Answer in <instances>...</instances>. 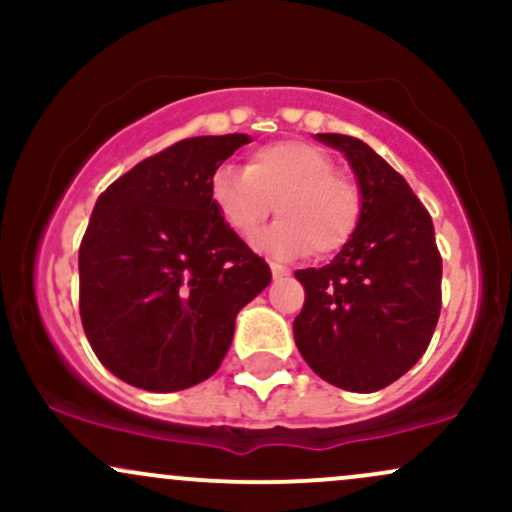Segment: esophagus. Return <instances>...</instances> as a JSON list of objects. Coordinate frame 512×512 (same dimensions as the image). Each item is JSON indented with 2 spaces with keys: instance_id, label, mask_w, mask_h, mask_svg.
<instances>
[{
  "instance_id": "obj_1",
  "label": "esophagus",
  "mask_w": 512,
  "mask_h": 512,
  "mask_svg": "<svg viewBox=\"0 0 512 512\" xmlns=\"http://www.w3.org/2000/svg\"><path fill=\"white\" fill-rule=\"evenodd\" d=\"M269 269H272L274 279H284V276H289L286 267H281V264H276V262H269Z\"/></svg>"
}]
</instances>
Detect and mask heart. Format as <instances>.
I'll list each match as a JSON object with an SVG mask.
<instances>
[{
  "label": "heart",
  "mask_w": 512,
  "mask_h": 512,
  "mask_svg": "<svg viewBox=\"0 0 512 512\" xmlns=\"http://www.w3.org/2000/svg\"><path fill=\"white\" fill-rule=\"evenodd\" d=\"M211 202L240 238H252L274 211L281 219L257 238L274 257L334 255L354 238L361 221V190L334 170L320 146L301 139L264 144L245 168L223 163L211 178Z\"/></svg>",
  "instance_id": "heart-1"
}]
</instances>
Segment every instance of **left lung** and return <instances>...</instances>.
<instances>
[{
    "label": "left lung",
    "instance_id": "obj_1",
    "mask_svg": "<svg viewBox=\"0 0 512 512\" xmlns=\"http://www.w3.org/2000/svg\"><path fill=\"white\" fill-rule=\"evenodd\" d=\"M315 139L349 161L361 190V221L330 264L296 272L305 303L293 320V339L330 385L383 390L424 356L438 325L443 262L433 221L407 180L361 139Z\"/></svg>",
    "mask_w": 512,
    "mask_h": 512
}]
</instances>
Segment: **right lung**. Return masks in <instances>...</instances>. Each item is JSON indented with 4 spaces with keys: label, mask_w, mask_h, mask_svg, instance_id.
Here are the masks:
<instances>
[{
    "label": "right lung",
    "mask_w": 512,
    "mask_h": 512,
    "mask_svg": "<svg viewBox=\"0 0 512 512\" xmlns=\"http://www.w3.org/2000/svg\"><path fill=\"white\" fill-rule=\"evenodd\" d=\"M252 139L192 137L98 197L79 248V310L98 361L125 383L178 392L216 373L269 264L211 202L216 168Z\"/></svg>",
    "instance_id": "obj_1"
}]
</instances>
